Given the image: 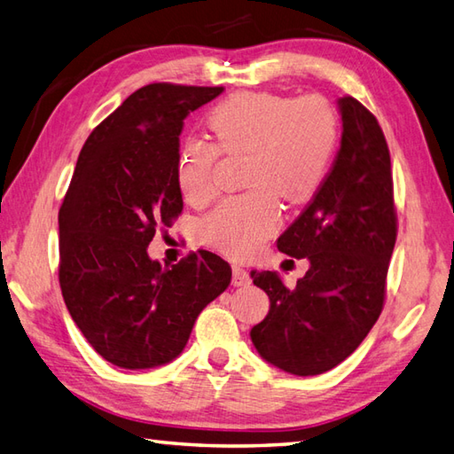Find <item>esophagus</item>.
Wrapping results in <instances>:
<instances>
[{
  "label": "esophagus",
  "mask_w": 454,
  "mask_h": 454,
  "mask_svg": "<svg viewBox=\"0 0 454 454\" xmlns=\"http://www.w3.org/2000/svg\"><path fill=\"white\" fill-rule=\"evenodd\" d=\"M231 282H233V286H237V288H239V286L251 284V276H248L245 268L233 264V278H231Z\"/></svg>",
  "instance_id": "obj_1"
}]
</instances>
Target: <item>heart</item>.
I'll list each match as a JSON object with an SVG mask.
<instances>
[{
    "instance_id": "b5f03b06",
    "label": "heart",
    "mask_w": 454,
    "mask_h": 454,
    "mask_svg": "<svg viewBox=\"0 0 454 454\" xmlns=\"http://www.w3.org/2000/svg\"><path fill=\"white\" fill-rule=\"evenodd\" d=\"M215 145L184 141L176 156V184L190 203L214 196L217 154L247 153L245 186L203 221L209 245L231 256L261 248L280 223L274 193L303 201L325 178L339 141V119L321 98L294 99L270 91H243L221 101L207 115Z\"/></svg>"
}]
</instances>
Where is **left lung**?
<instances>
[{"mask_svg": "<svg viewBox=\"0 0 454 454\" xmlns=\"http://www.w3.org/2000/svg\"><path fill=\"white\" fill-rule=\"evenodd\" d=\"M340 149L317 193L278 237V248L308 258L295 288L278 272L253 270L270 300L251 340L268 364L316 376L343 363L382 311L395 245L390 151L376 117L355 98L337 99Z\"/></svg>", "mask_w": 454, "mask_h": 454, "instance_id": "1", "label": "left lung"}]
</instances>
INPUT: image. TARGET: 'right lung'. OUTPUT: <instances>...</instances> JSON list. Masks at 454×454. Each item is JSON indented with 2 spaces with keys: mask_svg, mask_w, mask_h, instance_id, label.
<instances>
[{
  "mask_svg": "<svg viewBox=\"0 0 454 454\" xmlns=\"http://www.w3.org/2000/svg\"><path fill=\"white\" fill-rule=\"evenodd\" d=\"M221 91L145 86L80 151L59 211V278L82 335L119 368L172 363L201 309L231 282V266L209 251L170 268L146 251L156 229L182 211L176 156L184 119Z\"/></svg>",
  "mask_w": 454,
  "mask_h": 454,
  "instance_id": "1",
  "label": "right lung"
}]
</instances>
